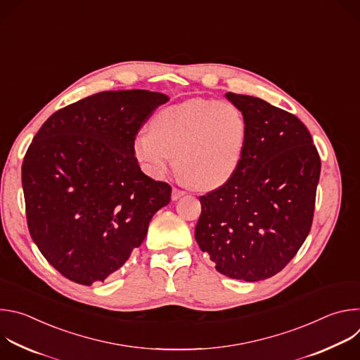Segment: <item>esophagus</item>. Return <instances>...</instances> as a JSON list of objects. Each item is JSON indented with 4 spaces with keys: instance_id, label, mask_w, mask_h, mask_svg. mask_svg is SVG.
Wrapping results in <instances>:
<instances>
[{
    "instance_id": "obj_1",
    "label": "esophagus",
    "mask_w": 360,
    "mask_h": 360,
    "mask_svg": "<svg viewBox=\"0 0 360 360\" xmlns=\"http://www.w3.org/2000/svg\"><path fill=\"white\" fill-rule=\"evenodd\" d=\"M184 195H185V191H181V189H178V188H172V195H171L172 200H176V199H179L181 196H184Z\"/></svg>"
}]
</instances>
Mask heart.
Returning <instances> with one entry per match:
<instances>
[{"label":"heart","mask_w":360,"mask_h":360,"mask_svg":"<svg viewBox=\"0 0 360 360\" xmlns=\"http://www.w3.org/2000/svg\"><path fill=\"white\" fill-rule=\"evenodd\" d=\"M248 124L228 101L192 99L161 110L150 132H139L132 150L143 172L164 178L174 164L193 188L212 191L238 171L246 148Z\"/></svg>","instance_id":"obj_1"}]
</instances>
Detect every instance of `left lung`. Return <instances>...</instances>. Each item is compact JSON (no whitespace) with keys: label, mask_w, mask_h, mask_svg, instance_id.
I'll return each instance as SVG.
<instances>
[{"label":"left lung","mask_w":360,"mask_h":360,"mask_svg":"<svg viewBox=\"0 0 360 360\" xmlns=\"http://www.w3.org/2000/svg\"><path fill=\"white\" fill-rule=\"evenodd\" d=\"M226 98L246 120V148L235 175L199 198L195 239L222 275L264 281L292 261L311 231L321 158L293 114L261 98Z\"/></svg>","instance_id":"left-lung-1"}]
</instances>
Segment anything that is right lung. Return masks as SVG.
Instances as JSON below:
<instances>
[{
    "label": "right lung",
    "instance_id": "add662e5",
    "mask_svg": "<svg viewBox=\"0 0 360 360\" xmlns=\"http://www.w3.org/2000/svg\"><path fill=\"white\" fill-rule=\"evenodd\" d=\"M169 98L104 91L51 115L22 162L30 235L44 258L79 285L104 282L146 236L171 186L145 175L132 143Z\"/></svg>",
    "mask_w": 360,
    "mask_h": 360
}]
</instances>
